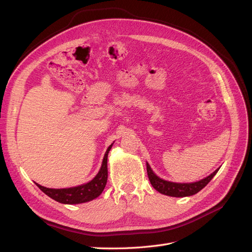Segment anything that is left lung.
Returning a JSON list of instances; mask_svg holds the SVG:
<instances>
[{
	"label": "left lung",
	"instance_id": "left-lung-1",
	"mask_svg": "<svg viewBox=\"0 0 252 252\" xmlns=\"http://www.w3.org/2000/svg\"><path fill=\"white\" fill-rule=\"evenodd\" d=\"M146 166H147V174L152 187H154L159 193H163L165 195H169V196H175V197H184V196H189V195H193L197 193L200 190H202L206 185L208 184V183L211 181V179L215 177L220 169V168L217 169L215 172H212L210 175H208L207 178H205L199 182L173 183V182H168L158 178V175L155 174V172L152 171L148 163L146 164Z\"/></svg>",
	"mask_w": 252,
	"mask_h": 252
}]
</instances>
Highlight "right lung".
I'll return each instance as SVG.
<instances>
[{
	"mask_svg": "<svg viewBox=\"0 0 252 252\" xmlns=\"http://www.w3.org/2000/svg\"><path fill=\"white\" fill-rule=\"evenodd\" d=\"M111 147H112V144L105 152L100 171L97 172V174L93 180L86 183V184H83L77 187H71V188H63V189L46 188L35 183L36 186L39 187L45 194H47L49 197H51L52 200L62 204H69V205L81 204V203H86V202L94 200L95 197H97L103 192V190L106 186V183H107V178H108L107 158H108V152L110 151Z\"/></svg>",
	"mask_w": 252,
	"mask_h": 252,
	"instance_id": "obj_1",
	"label": "right lung"
}]
</instances>
